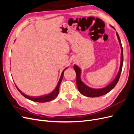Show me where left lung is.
Returning a JSON list of instances; mask_svg holds the SVG:
<instances>
[{
	"mask_svg": "<svg viewBox=\"0 0 134 134\" xmlns=\"http://www.w3.org/2000/svg\"><path fill=\"white\" fill-rule=\"evenodd\" d=\"M116 34L117 36V38L119 39V41L121 48V65H120L119 72L118 74H117L116 78L111 84H109L108 86H107L106 87H105L104 88H101V89H93L90 87H88V86H86V85H85L80 80V76L81 71H80V68L78 66L75 65L74 66V69L76 72V74L77 88H78V90L80 92V93H82V94H83L84 96L89 97H97L103 96L104 94H107V93H108L109 91H111L112 89L116 86L117 83H118L120 77V75L121 73V71H122V69L124 57H123V48L122 46V44H121V40L117 32H116Z\"/></svg>",
	"mask_w": 134,
	"mask_h": 134,
	"instance_id": "1",
	"label": "left lung"
}]
</instances>
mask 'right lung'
<instances>
[{"label":"right lung","mask_w":134,"mask_h":134,"mask_svg":"<svg viewBox=\"0 0 134 134\" xmlns=\"http://www.w3.org/2000/svg\"><path fill=\"white\" fill-rule=\"evenodd\" d=\"M65 69H66V68L65 69L63 70L62 75H61V77L60 78V80L59 81V83L57 85V86H56V88L55 90L52 91L51 93H49V94H48L47 95H44V96H40V97H30V96H27L26 94H24L23 93H22L21 91H20L19 89L17 87V89L18 90V91L21 93V94L25 97V98L28 99H30L32 101H34V102H41V103H43V102H49V101H51L52 100L54 99L59 94V87H60V85L61 82H62V80L63 79V76H64V71L65 70Z\"/></svg>","instance_id":"1"}]
</instances>
